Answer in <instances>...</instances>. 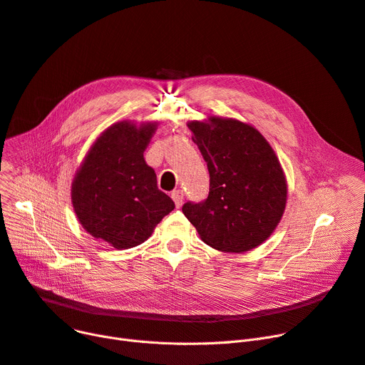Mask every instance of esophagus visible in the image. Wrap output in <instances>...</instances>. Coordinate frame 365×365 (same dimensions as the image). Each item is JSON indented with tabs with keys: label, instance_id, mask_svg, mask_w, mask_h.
Here are the masks:
<instances>
[{
	"label": "esophagus",
	"instance_id": "34e87169",
	"mask_svg": "<svg viewBox=\"0 0 365 365\" xmlns=\"http://www.w3.org/2000/svg\"><path fill=\"white\" fill-rule=\"evenodd\" d=\"M171 198H173V201H175L176 207L180 208L182 204H183V190H180V189L173 190V192H171Z\"/></svg>",
	"mask_w": 365,
	"mask_h": 365
}]
</instances>
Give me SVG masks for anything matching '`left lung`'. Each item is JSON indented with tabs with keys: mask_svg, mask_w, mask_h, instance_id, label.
<instances>
[{
	"mask_svg": "<svg viewBox=\"0 0 365 365\" xmlns=\"http://www.w3.org/2000/svg\"><path fill=\"white\" fill-rule=\"evenodd\" d=\"M210 173L204 202H186L183 215L201 240L225 253H244L272 235L287 204V179L277 153L253 125L210 115L189 121Z\"/></svg>",
	"mask_w": 365,
	"mask_h": 365,
	"instance_id": "8db88e82",
	"label": "left lung"
}]
</instances>
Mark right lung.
Wrapping results in <instances>:
<instances>
[{
	"instance_id": "obj_1",
	"label": "right lung",
	"mask_w": 365,
	"mask_h": 365,
	"mask_svg": "<svg viewBox=\"0 0 365 365\" xmlns=\"http://www.w3.org/2000/svg\"><path fill=\"white\" fill-rule=\"evenodd\" d=\"M158 123L118 121L94 140L76 170L71 200L76 219L117 250L145 242L175 202L143 158Z\"/></svg>"
}]
</instances>
